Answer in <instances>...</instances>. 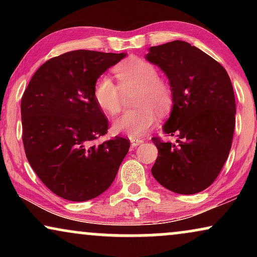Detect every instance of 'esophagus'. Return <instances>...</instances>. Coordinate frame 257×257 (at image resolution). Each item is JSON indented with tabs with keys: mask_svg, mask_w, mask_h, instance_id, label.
<instances>
[{
	"mask_svg": "<svg viewBox=\"0 0 257 257\" xmlns=\"http://www.w3.org/2000/svg\"><path fill=\"white\" fill-rule=\"evenodd\" d=\"M130 143H131V146L132 147H137L139 145H142V144L144 143L143 139H137V138H131V140H130Z\"/></svg>",
	"mask_w": 257,
	"mask_h": 257,
	"instance_id": "34e87169",
	"label": "esophagus"
}]
</instances>
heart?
<instances>
[{
  "mask_svg": "<svg viewBox=\"0 0 257 257\" xmlns=\"http://www.w3.org/2000/svg\"><path fill=\"white\" fill-rule=\"evenodd\" d=\"M119 84L108 76H101L93 87V97L101 110L110 115L119 113L125 94L137 91V110L127 111L113 121V131L130 138H139L157 122V112L164 114L170 110L173 92L166 80L159 78L152 63L139 57H130L114 68Z\"/></svg>",
  "mask_w": 257,
  "mask_h": 257,
  "instance_id": "1",
  "label": "heart"
}]
</instances>
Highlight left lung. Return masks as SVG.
I'll return each instance as SVG.
<instances>
[{
    "label": "left lung",
    "instance_id": "left-lung-1",
    "mask_svg": "<svg viewBox=\"0 0 257 257\" xmlns=\"http://www.w3.org/2000/svg\"><path fill=\"white\" fill-rule=\"evenodd\" d=\"M145 58L159 66L173 92L165 135L177 144L153 138L158 158L156 180L178 194H195L209 187L231 147L236 105L233 85L220 63L184 41L151 47Z\"/></svg>",
    "mask_w": 257,
    "mask_h": 257
}]
</instances>
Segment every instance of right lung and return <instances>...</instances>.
<instances>
[{
	"mask_svg": "<svg viewBox=\"0 0 257 257\" xmlns=\"http://www.w3.org/2000/svg\"><path fill=\"white\" fill-rule=\"evenodd\" d=\"M126 56L76 50L49 59L35 72L21 101L27 159L42 182L69 201H87L113 182L130 143L100 145L107 119L93 97L97 79Z\"/></svg>",
	"mask_w": 257,
	"mask_h": 257,
	"instance_id": "1",
	"label": "right lung"
}]
</instances>
